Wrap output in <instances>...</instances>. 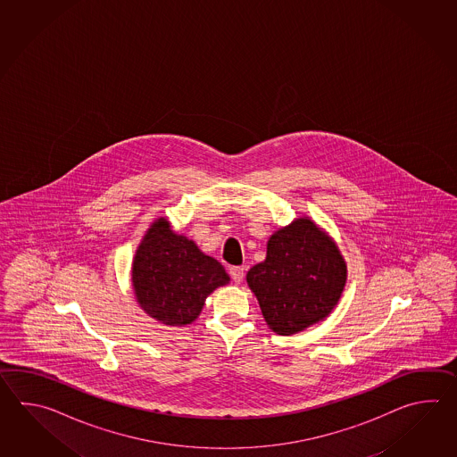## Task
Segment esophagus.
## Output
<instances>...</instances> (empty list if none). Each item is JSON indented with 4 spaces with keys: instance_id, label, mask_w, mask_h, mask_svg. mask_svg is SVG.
<instances>
[{
    "instance_id": "34e87169",
    "label": "esophagus",
    "mask_w": 457,
    "mask_h": 457,
    "mask_svg": "<svg viewBox=\"0 0 457 457\" xmlns=\"http://www.w3.org/2000/svg\"><path fill=\"white\" fill-rule=\"evenodd\" d=\"M230 276H232L233 281L237 282H242L243 281V276H245V271H243L242 266H232L230 268Z\"/></svg>"
}]
</instances>
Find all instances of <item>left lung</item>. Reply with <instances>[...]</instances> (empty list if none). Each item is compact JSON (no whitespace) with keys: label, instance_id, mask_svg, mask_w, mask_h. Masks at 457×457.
<instances>
[{"label":"left lung","instance_id":"8db88e82","mask_svg":"<svg viewBox=\"0 0 457 457\" xmlns=\"http://www.w3.org/2000/svg\"><path fill=\"white\" fill-rule=\"evenodd\" d=\"M262 317L278 335H294L323 320L346 282V264L330 237L311 219L272 235L266 260L246 274Z\"/></svg>","mask_w":457,"mask_h":457}]
</instances>
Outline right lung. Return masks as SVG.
<instances>
[{
	"label": "right lung",
	"mask_w": 457,
	"mask_h": 457,
	"mask_svg": "<svg viewBox=\"0 0 457 457\" xmlns=\"http://www.w3.org/2000/svg\"><path fill=\"white\" fill-rule=\"evenodd\" d=\"M228 281L224 266L195 242L173 233L166 219H158L148 228L132 266L140 307L173 327L195 321L207 295Z\"/></svg>",
	"instance_id": "right-lung-1"
}]
</instances>
